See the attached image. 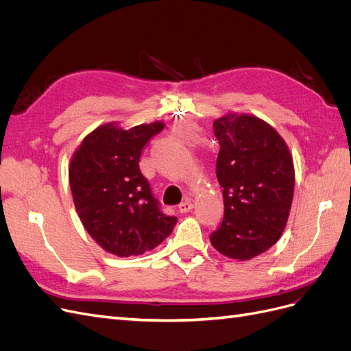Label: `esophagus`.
<instances>
[{
    "label": "esophagus",
    "instance_id": "esophagus-1",
    "mask_svg": "<svg viewBox=\"0 0 351 351\" xmlns=\"http://www.w3.org/2000/svg\"><path fill=\"white\" fill-rule=\"evenodd\" d=\"M192 208H193V205H192V200H190V199H186L184 202H182V204L178 205V210L182 212V214H186V212H189Z\"/></svg>",
    "mask_w": 351,
    "mask_h": 351
}]
</instances>
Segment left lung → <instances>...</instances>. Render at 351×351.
Returning a JSON list of instances; mask_svg holds the SVG:
<instances>
[{
    "label": "left lung",
    "instance_id": "8db88e82",
    "mask_svg": "<svg viewBox=\"0 0 351 351\" xmlns=\"http://www.w3.org/2000/svg\"><path fill=\"white\" fill-rule=\"evenodd\" d=\"M214 133L224 219L210 244L227 258L249 261L282 236L294 195L293 156L280 133L250 114L222 115Z\"/></svg>",
    "mask_w": 351,
    "mask_h": 351
}]
</instances>
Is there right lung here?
Returning a JSON list of instances; mask_svg holds the SVG:
<instances>
[{"mask_svg":"<svg viewBox=\"0 0 351 351\" xmlns=\"http://www.w3.org/2000/svg\"><path fill=\"white\" fill-rule=\"evenodd\" d=\"M164 127L162 121L130 129L102 124L71 156L69 182L77 215L89 236L115 256L155 249L177 222L162 214L139 169L145 145Z\"/></svg>","mask_w":351,"mask_h":351,"instance_id":"1","label":"right lung"}]
</instances>
